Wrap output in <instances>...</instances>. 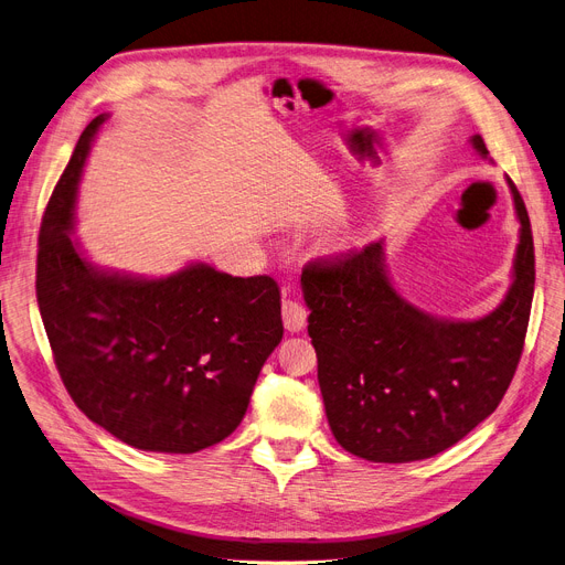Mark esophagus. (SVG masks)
Listing matches in <instances>:
<instances>
[{
    "instance_id": "obj_1",
    "label": "esophagus",
    "mask_w": 565,
    "mask_h": 565,
    "mask_svg": "<svg viewBox=\"0 0 565 565\" xmlns=\"http://www.w3.org/2000/svg\"><path fill=\"white\" fill-rule=\"evenodd\" d=\"M307 307L298 300H284L281 305V318L288 332H302L307 328Z\"/></svg>"
}]
</instances>
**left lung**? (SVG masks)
I'll list each match as a JSON object with an SVG mask.
<instances>
[{"instance_id": "1", "label": "left lung", "mask_w": 565, "mask_h": 565, "mask_svg": "<svg viewBox=\"0 0 565 565\" xmlns=\"http://www.w3.org/2000/svg\"><path fill=\"white\" fill-rule=\"evenodd\" d=\"M471 146L488 160L481 135ZM513 281L477 320L435 318L394 288L384 241L302 273L318 384L337 441L371 462H412L454 447L497 409L522 358L536 284L524 201Z\"/></svg>"}]
</instances>
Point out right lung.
I'll return each instance as SVG.
<instances>
[{
  "label": "right lung",
  "mask_w": 565,
  "mask_h": 565,
  "mask_svg": "<svg viewBox=\"0 0 565 565\" xmlns=\"http://www.w3.org/2000/svg\"><path fill=\"white\" fill-rule=\"evenodd\" d=\"M105 118L84 128L45 207L41 318L58 375L88 419L141 451L196 454L245 417L284 337L279 286L207 263L148 279L88 260L71 233L82 169Z\"/></svg>",
  "instance_id": "obj_1"
}]
</instances>
